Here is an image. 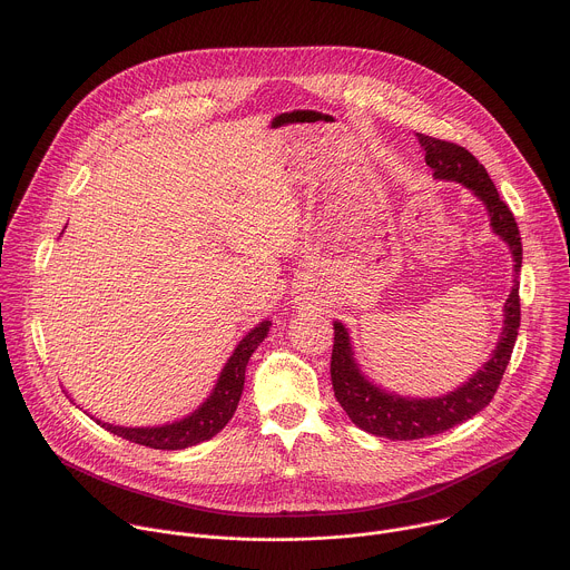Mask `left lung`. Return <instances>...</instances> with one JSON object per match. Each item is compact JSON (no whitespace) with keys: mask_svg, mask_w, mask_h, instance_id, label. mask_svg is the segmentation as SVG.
<instances>
[{"mask_svg":"<svg viewBox=\"0 0 570 570\" xmlns=\"http://www.w3.org/2000/svg\"><path fill=\"white\" fill-rule=\"evenodd\" d=\"M420 146L426 153V166L435 179L458 181L469 188L484 206L491 219L493 233L509 246L513 255V288L504 302V322L495 348L489 360L458 389L435 397H411L391 391L371 380L355 355L353 337L346 324L340 320L335 326V344L331 357L333 391L346 415L362 431L389 438L393 442L422 440L444 433L473 415H478L493 400L500 380L509 366L518 331H520V268H522V239L518 222L509 206L500 199V193L489 177L487 168L462 146L442 141L429 135H417Z\"/></svg>","mask_w":570,"mask_h":570,"instance_id":"left-lung-1","label":"left lung"}]
</instances>
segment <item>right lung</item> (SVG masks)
I'll return each mask as SVG.
<instances>
[{
    "mask_svg": "<svg viewBox=\"0 0 570 570\" xmlns=\"http://www.w3.org/2000/svg\"><path fill=\"white\" fill-rule=\"evenodd\" d=\"M268 328H271V322L262 320L237 342L235 351L230 353L224 368L219 371L217 382L210 389L208 397L181 420L157 424V426H119V424L104 422L95 415H90V420L121 440H128L148 449H159V451H179L215 438L237 411V404L244 391V373H246L248 360L255 353V348L268 337Z\"/></svg>",
    "mask_w": 570,
    "mask_h": 570,
    "instance_id": "obj_1",
    "label": "right lung"
}]
</instances>
